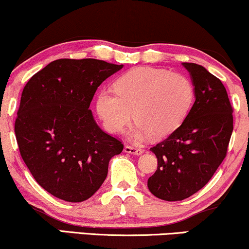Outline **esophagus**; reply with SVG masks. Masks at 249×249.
Segmentation results:
<instances>
[{"label": "esophagus", "mask_w": 249, "mask_h": 249, "mask_svg": "<svg viewBox=\"0 0 249 249\" xmlns=\"http://www.w3.org/2000/svg\"><path fill=\"white\" fill-rule=\"evenodd\" d=\"M124 152H125V153L133 154V155H142L143 153V149L142 148L132 147V146H125Z\"/></svg>", "instance_id": "obj_1"}]
</instances>
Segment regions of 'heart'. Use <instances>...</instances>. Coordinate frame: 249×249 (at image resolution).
<instances>
[{
	"label": "heart",
	"mask_w": 249,
	"mask_h": 249,
	"mask_svg": "<svg viewBox=\"0 0 249 249\" xmlns=\"http://www.w3.org/2000/svg\"><path fill=\"white\" fill-rule=\"evenodd\" d=\"M115 94L101 91L96 110L110 132L121 133L137 123L130 137L161 139L178 128L189 113L195 88L189 77L153 67H137L116 80Z\"/></svg>",
	"instance_id": "b5f03b06"
}]
</instances>
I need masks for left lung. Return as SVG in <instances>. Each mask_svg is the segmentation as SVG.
<instances>
[{"instance_id":"left-lung-1","label":"left lung","mask_w":249,"mask_h":249,"mask_svg":"<svg viewBox=\"0 0 249 249\" xmlns=\"http://www.w3.org/2000/svg\"><path fill=\"white\" fill-rule=\"evenodd\" d=\"M195 87V102L183 123L151 148L158 168L147 181L158 198L183 200L210 181L226 157L233 109L221 81L203 66L183 62Z\"/></svg>"}]
</instances>
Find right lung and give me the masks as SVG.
Segmentation results:
<instances>
[{"label": "right lung", "mask_w": 249, "mask_h": 249, "mask_svg": "<svg viewBox=\"0 0 249 249\" xmlns=\"http://www.w3.org/2000/svg\"><path fill=\"white\" fill-rule=\"evenodd\" d=\"M123 65L97 59H59L24 87L15 133L37 183L66 202L90 198L123 143L96 124L90 102L101 83Z\"/></svg>", "instance_id": "1"}]
</instances>
